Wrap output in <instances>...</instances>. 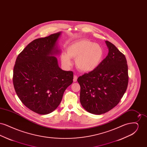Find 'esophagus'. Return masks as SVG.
Wrapping results in <instances>:
<instances>
[{
  "label": "esophagus",
  "mask_w": 147,
  "mask_h": 147,
  "mask_svg": "<svg viewBox=\"0 0 147 147\" xmlns=\"http://www.w3.org/2000/svg\"><path fill=\"white\" fill-rule=\"evenodd\" d=\"M77 79H78V77H77V76L74 75V78H73V81H74V82H77Z\"/></svg>",
  "instance_id": "obj_1"
}]
</instances>
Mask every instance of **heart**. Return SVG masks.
I'll use <instances>...</instances> for the list:
<instances>
[{
    "mask_svg": "<svg viewBox=\"0 0 147 147\" xmlns=\"http://www.w3.org/2000/svg\"><path fill=\"white\" fill-rule=\"evenodd\" d=\"M104 55L101 46L87 40H82L71 43L66 49V55H61V60L65 67H69L71 64L70 58L76 59V66L79 70L89 72L98 67Z\"/></svg>",
    "mask_w": 147,
    "mask_h": 147,
    "instance_id": "heart-1",
    "label": "heart"
}]
</instances>
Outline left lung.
Returning a JSON list of instances; mask_svg holds the SVG:
<instances>
[{
	"label": "left lung",
	"instance_id": "1",
	"mask_svg": "<svg viewBox=\"0 0 147 147\" xmlns=\"http://www.w3.org/2000/svg\"><path fill=\"white\" fill-rule=\"evenodd\" d=\"M109 53L98 67L77 79L80 86V101L88 112L101 115L117 105L128 83L125 55L112 43L106 41Z\"/></svg>",
	"mask_w": 147,
	"mask_h": 147
}]
</instances>
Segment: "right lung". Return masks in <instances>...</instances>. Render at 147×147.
<instances>
[{
  "label": "right lung",
  "instance_id": "right-lung-1",
  "mask_svg": "<svg viewBox=\"0 0 147 147\" xmlns=\"http://www.w3.org/2000/svg\"><path fill=\"white\" fill-rule=\"evenodd\" d=\"M61 35L58 32L30 42L14 65L13 80L18 96L30 110L40 115L55 111L73 83V72L61 69L55 56L61 52L57 45Z\"/></svg>",
  "mask_w": 147,
  "mask_h": 147
}]
</instances>
